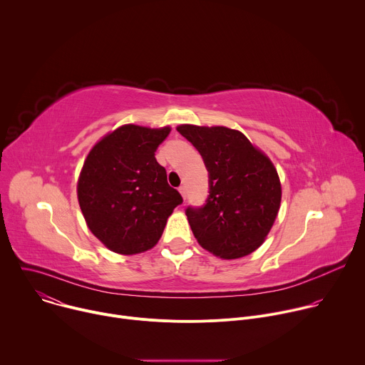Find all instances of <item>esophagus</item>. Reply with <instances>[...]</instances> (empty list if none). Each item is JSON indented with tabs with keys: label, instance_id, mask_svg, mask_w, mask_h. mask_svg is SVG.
Segmentation results:
<instances>
[{
	"label": "esophagus",
	"instance_id": "esophagus-1",
	"mask_svg": "<svg viewBox=\"0 0 365 365\" xmlns=\"http://www.w3.org/2000/svg\"><path fill=\"white\" fill-rule=\"evenodd\" d=\"M179 192H180L182 197L186 199V186H180V187H179Z\"/></svg>",
	"mask_w": 365,
	"mask_h": 365
}]
</instances>
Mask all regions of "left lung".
Returning <instances> with one entry per match:
<instances>
[{
  "label": "left lung",
  "instance_id": "8db88e82",
  "mask_svg": "<svg viewBox=\"0 0 365 365\" xmlns=\"http://www.w3.org/2000/svg\"><path fill=\"white\" fill-rule=\"evenodd\" d=\"M176 130L200 153L210 172V196L186 217L202 248L224 259L255 251L280 210L282 183L269 155L241 131L180 124Z\"/></svg>",
  "mask_w": 365,
  "mask_h": 365
}]
</instances>
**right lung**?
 I'll list each match as a JSON object with an SVG mask.
<instances>
[{
    "instance_id": "right-lung-1",
    "label": "right lung",
    "mask_w": 365,
    "mask_h": 365,
    "mask_svg": "<svg viewBox=\"0 0 365 365\" xmlns=\"http://www.w3.org/2000/svg\"><path fill=\"white\" fill-rule=\"evenodd\" d=\"M170 130L124 124L103 135L83 162L76 186L81 211L89 231L117 254L153 248L183 202L154 158Z\"/></svg>"
}]
</instances>
